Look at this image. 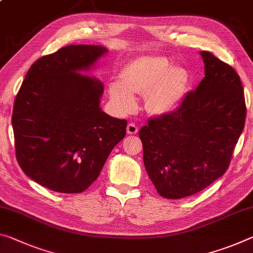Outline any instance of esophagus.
<instances>
[{
	"instance_id": "34e87169",
	"label": "esophagus",
	"mask_w": 253,
	"mask_h": 253,
	"mask_svg": "<svg viewBox=\"0 0 253 253\" xmlns=\"http://www.w3.org/2000/svg\"><path fill=\"white\" fill-rule=\"evenodd\" d=\"M137 131H138V127L136 126L134 123L128 124V125H127V134L135 135V134H137Z\"/></svg>"
}]
</instances>
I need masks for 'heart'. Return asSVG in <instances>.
I'll list each match as a JSON object with an SVG mask.
<instances>
[{
    "label": "heart",
    "instance_id": "b5f03b06",
    "mask_svg": "<svg viewBox=\"0 0 253 253\" xmlns=\"http://www.w3.org/2000/svg\"><path fill=\"white\" fill-rule=\"evenodd\" d=\"M189 74L182 66H170L167 58L143 56L128 63L120 82L109 85V97L117 111L130 112L136 107L134 94H145L146 109L166 115L177 109L187 92Z\"/></svg>",
    "mask_w": 253,
    "mask_h": 253
}]
</instances>
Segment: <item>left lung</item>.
Instances as JSON below:
<instances>
[{"instance_id":"left-lung-1","label":"left lung","mask_w":253,"mask_h":253,"mask_svg":"<svg viewBox=\"0 0 253 253\" xmlns=\"http://www.w3.org/2000/svg\"><path fill=\"white\" fill-rule=\"evenodd\" d=\"M205 78L177 109L139 130L146 172L160 196L179 199L222 177L246 123V100L233 67L200 51Z\"/></svg>"}]
</instances>
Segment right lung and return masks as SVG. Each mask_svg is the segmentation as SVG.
Masks as SVG:
<instances>
[{
  "label": "right lung",
  "instance_id": "1",
  "mask_svg": "<svg viewBox=\"0 0 253 253\" xmlns=\"http://www.w3.org/2000/svg\"><path fill=\"white\" fill-rule=\"evenodd\" d=\"M71 45L36 61L14 100L12 127L20 168L48 189L79 194L99 177L125 137L127 122L103 112L102 83L78 73L107 53Z\"/></svg>",
  "mask_w": 253,
  "mask_h": 253
}]
</instances>
